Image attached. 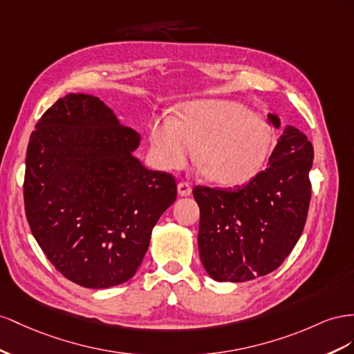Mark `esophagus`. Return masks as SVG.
Returning a JSON list of instances; mask_svg holds the SVG:
<instances>
[{
    "mask_svg": "<svg viewBox=\"0 0 354 354\" xmlns=\"http://www.w3.org/2000/svg\"><path fill=\"white\" fill-rule=\"evenodd\" d=\"M178 193H179V196H183V197L189 196L191 194V185L188 183H179L178 184Z\"/></svg>",
    "mask_w": 354,
    "mask_h": 354,
    "instance_id": "1",
    "label": "esophagus"
}]
</instances>
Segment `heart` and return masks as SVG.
<instances>
[{
    "label": "heart",
    "instance_id": "obj_1",
    "mask_svg": "<svg viewBox=\"0 0 354 354\" xmlns=\"http://www.w3.org/2000/svg\"><path fill=\"white\" fill-rule=\"evenodd\" d=\"M274 145L266 118L230 100H196L179 120L165 117L149 127V157L161 170H179L197 157L222 187L249 184L264 169Z\"/></svg>",
    "mask_w": 354,
    "mask_h": 354
}]
</instances>
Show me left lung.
Listing matches in <instances>:
<instances>
[{
    "label": "left lung",
    "mask_w": 354,
    "mask_h": 354,
    "mask_svg": "<svg viewBox=\"0 0 354 354\" xmlns=\"http://www.w3.org/2000/svg\"><path fill=\"white\" fill-rule=\"evenodd\" d=\"M270 123L279 127L276 115ZM313 145L286 127L255 179L237 189L197 185L198 254L218 281H246L274 271L297 245L308 214Z\"/></svg>",
    "instance_id": "1"
}]
</instances>
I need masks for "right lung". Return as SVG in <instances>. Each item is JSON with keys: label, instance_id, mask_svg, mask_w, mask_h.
Wrapping results in <instances>:
<instances>
[{"label": "right lung", "instance_id": "add662e5", "mask_svg": "<svg viewBox=\"0 0 354 354\" xmlns=\"http://www.w3.org/2000/svg\"><path fill=\"white\" fill-rule=\"evenodd\" d=\"M26 151L25 214L60 274L105 289L133 277L176 180L132 156L139 133L88 95H68L38 120Z\"/></svg>", "mask_w": 354, "mask_h": 354}]
</instances>
